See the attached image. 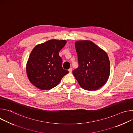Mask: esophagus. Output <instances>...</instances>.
Here are the masks:
<instances>
[{
  "label": "esophagus",
  "instance_id": "obj_1",
  "mask_svg": "<svg viewBox=\"0 0 133 133\" xmlns=\"http://www.w3.org/2000/svg\"><path fill=\"white\" fill-rule=\"evenodd\" d=\"M68 71L69 72H71L72 71V68H70L69 69H68Z\"/></svg>",
  "mask_w": 133,
  "mask_h": 133
}]
</instances>
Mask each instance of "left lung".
Segmentation results:
<instances>
[{
	"label": "left lung",
	"instance_id": "1",
	"mask_svg": "<svg viewBox=\"0 0 133 133\" xmlns=\"http://www.w3.org/2000/svg\"><path fill=\"white\" fill-rule=\"evenodd\" d=\"M78 67L72 74L78 84L87 90H97L107 81L110 63L106 52L89 41L75 43Z\"/></svg>",
	"mask_w": 133,
	"mask_h": 133
}]
</instances>
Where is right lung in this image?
Returning <instances> with one entry per match:
<instances>
[{"instance_id": "obj_1", "label": "right lung", "mask_w": 133, "mask_h": 133, "mask_svg": "<svg viewBox=\"0 0 133 133\" xmlns=\"http://www.w3.org/2000/svg\"><path fill=\"white\" fill-rule=\"evenodd\" d=\"M65 40H49L37 45L32 50L26 66L27 76L36 87L49 90L61 82L68 70L62 67L59 52L65 46Z\"/></svg>"}]
</instances>
